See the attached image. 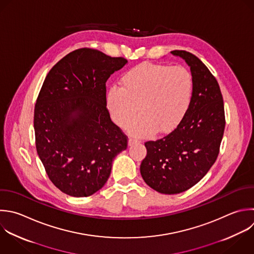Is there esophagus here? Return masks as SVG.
I'll list each match as a JSON object with an SVG mask.
<instances>
[{"label":"esophagus","mask_w":254,"mask_h":254,"mask_svg":"<svg viewBox=\"0 0 254 254\" xmlns=\"http://www.w3.org/2000/svg\"><path fill=\"white\" fill-rule=\"evenodd\" d=\"M140 142H141V141L138 140V139H136V138H130L128 144H129V146H131V145H134V144H138V143H140Z\"/></svg>","instance_id":"34e87169"}]
</instances>
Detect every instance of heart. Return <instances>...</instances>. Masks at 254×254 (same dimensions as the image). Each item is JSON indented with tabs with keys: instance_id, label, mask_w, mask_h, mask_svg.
Returning a JSON list of instances; mask_svg holds the SVG:
<instances>
[{
	"instance_id": "b5f03b06",
	"label": "heart",
	"mask_w": 254,
	"mask_h": 254,
	"mask_svg": "<svg viewBox=\"0 0 254 254\" xmlns=\"http://www.w3.org/2000/svg\"><path fill=\"white\" fill-rule=\"evenodd\" d=\"M122 87L112 86L107 93L111 117L120 126L141 116L128 128L137 136L158 131L172 132L189 112L193 97V78L183 65L141 64L125 72Z\"/></svg>"
}]
</instances>
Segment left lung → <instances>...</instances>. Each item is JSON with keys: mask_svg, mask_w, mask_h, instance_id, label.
I'll return each instance as SVG.
<instances>
[{"mask_svg": "<svg viewBox=\"0 0 254 254\" xmlns=\"http://www.w3.org/2000/svg\"><path fill=\"white\" fill-rule=\"evenodd\" d=\"M190 67L193 97L183 121L171 133L145 142L140 172L145 183L166 194L183 192L198 183L214 164L222 140L223 98L215 77L194 55L173 51Z\"/></svg>", "mask_w": 254, "mask_h": 254, "instance_id": "left-lung-1", "label": "left lung"}]
</instances>
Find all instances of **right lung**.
I'll list each match as a JSON object with an SVG mask.
<instances>
[{
    "label": "right lung",
    "instance_id": "add662e5",
    "mask_svg": "<svg viewBox=\"0 0 254 254\" xmlns=\"http://www.w3.org/2000/svg\"><path fill=\"white\" fill-rule=\"evenodd\" d=\"M127 60L78 49L48 73L34 115L36 147L53 184L76 197L89 196L107 182L114 158L128 137L106 107V81Z\"/></svg>",
    "mask_w": 254,
    "mask_h": 254
}]
</instances>
